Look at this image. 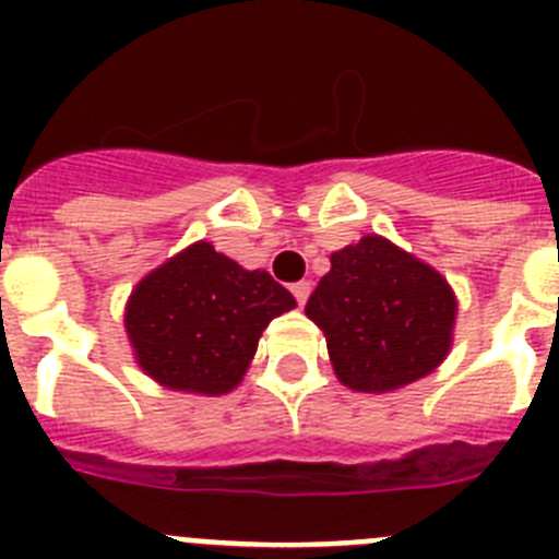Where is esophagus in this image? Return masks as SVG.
Returning a JSON list of instances; mask_svg holds the SVG:
<instances>
[{"label": "esophagus", "instance_id": "1", "mask_svg": "<svg viewBox=\"0 0 559 559\" xmlns=\"http://www.w3.org/2000/svg\"><path fill=\"white\" fill-rule=\"evenodd\" d=\"M290 290H294L296 302H299V305L308 302V296H310V283H308V280H302V283H294V288H290Z\"/></svg>", "mask_w": 559, "mask_h": 559}]
</instances>
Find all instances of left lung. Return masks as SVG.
<instances>
[{"label":"left lung","instance_id":"8db88e82","mask_svg":"<svg viewBox=\"0 0 559 559\" xmlns=\"http://www.w3.org/2000/svg\"><path fill=\"white\" fill-rule=\"evenodd\" d=\"M305 313L324 330L344 386L392 392L442 364L456 299L431 265L369 235L330 257Z\"/></svg>","mask_w":559,"mask_h":559}]
</instances>
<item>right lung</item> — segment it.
<instances>
[{
    "instance_id": "right-lung-1",
    "label": "right lung",
    "mask_w": 559,
    "mask_h": 559,
    "mask_svg": "<svg viewBox=\"0 0 559 559\" xmlns=\"http://www.w3.org/2000/svg\"><path fill=\"white\" fill-rule=\"evenodd\" d=\"M294 305L269 271H246L195 243L136 285L126 330L151 378L179 392L224 394L243 380L271 319Z\"/></svg>"
}]
</instances>
